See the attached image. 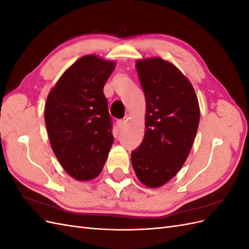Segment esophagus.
<instances>
[{
    "label": "esophagus",
    "instance_id": "34e87169",
    "mask_svg": "<svg viewBox=\"0 0 249 249\" xmlns=\"http://www.w3.org/2000/svg\"><path fill=\"white\" fill-rule=\"evenodd\" d=\"M116 126H117L118 130H122L123 127L124 126V120H123V119L117 120V122H116Z\"/></svg>",
    "mask_w": 249,
    "mask_h": 249
}]
</instances>
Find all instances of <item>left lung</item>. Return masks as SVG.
<instances>
[{"mask_svg": "<svg viewBox=\"0 0 249 249\" xmlns=\"http://www.w3.org/2000/svg\"><path fill=\"white\" fill-rule=\"evenodd\" d=\"M145 95V133L134 149L132 165L141 183L156 188L182 168L199 124V106L191 83L161 58L136 64Z\"/></svg>", "mask_w": 249, "mask_h": 249, "instance_id": "left-lung-1", "label": "left lung"}]
</instances>
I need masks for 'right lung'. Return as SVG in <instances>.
Listing matches in <instances>:
<instances>
[{
    "label": "right lung",
    "instance_id": "add662e5",
    "mask_svg": "<svg viewBox=\"0 0 249 249\" xmlns=\"http://www.w3.org/2000/svg\"><path fill=\"white\" fill-rule=\"evenodd\" d=\"M114 66L94 55L82 57L47 99L44 120L53 152L63 169L79 180L100 175L114 140L103 91Z\"/></svg>",
    "mask_w": 249,
    "mask_h": 249
}]
</instances>
